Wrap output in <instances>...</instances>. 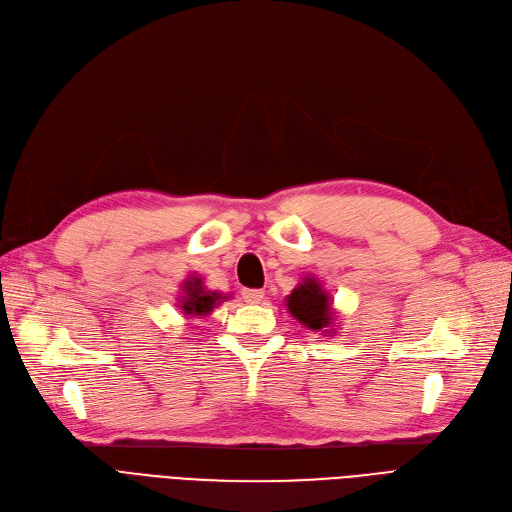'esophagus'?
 <instances>
[{
  "label": "esophagus",
  "instance_id": "1",
  "mask_svg": "<svg viewBox=\"0 0 512 512\" xmlns=\"http://www.w3.org/2000/svg\"><path fill=\"white\" fill-rule=\"evenodd\" d=\"M241 296H243V302L258 304L264 298V291H260V289H243Z\"/></svg>",
  "mask_w": 512,
  "mask_h": 512
}]
</instances>
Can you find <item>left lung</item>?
<instances>
[{
    "label": "left lung",
    "mask_w": 512,
    "mask_h": 512,
    "mask_svg": "<svg viewBox=\"0 0 512 512\" xmlns=\"http://www.w3.org/2000/svg\"><path fill=\"white\" fill-rule=\"evenodd\" d=\"M287 310L298 323L312 331H333V308L331 298L323 285L314 277H304V281L287 296Z\"/></svg>",
    "instance_id": "1"
}]
</instances>
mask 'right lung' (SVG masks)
<instances>
[{"instance_id":"1","label":"right lung","mask_w":512,"mask_h":512,"mask_svg":"<svg viewBox=\"0 0 512 512\" xmlns=\"http://www.w3.org/2000/svg\"><path fill=\"white\" fill-rule=\"evenodd\" d=\"M227 298L229 296L218 294V291H208L198 275H191L183 283V296L179 300V308L187 316H208L212 308H216Z\"/></svg>"}]
</instances>
